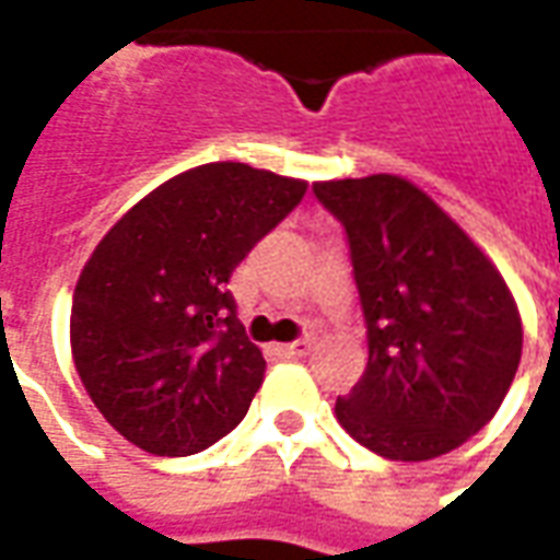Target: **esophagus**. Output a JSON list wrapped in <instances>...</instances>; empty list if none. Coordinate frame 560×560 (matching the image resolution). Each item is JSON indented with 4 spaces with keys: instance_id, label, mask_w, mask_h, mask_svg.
I'll use <instances>...</instances> for the list:
<instances>
[{
    "instance_id": "obj_1",
    "label": "esophagus",
    "mask_w": 560,
    "mask_h": 560,
    "mask_svg": "<svg viewBox=\"0 0 560 560\" xmlns=\"http://www.w3.org/2000/svg\"><path fill=\"white\" fill-rule=\"evenodd\" d=\"M269 351L281 357V360H296V357H305V353L312 351V339H296L291 345H272Z\"/></svg>"
}]
</instances>
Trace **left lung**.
<instances>
[{
  "mask_svg": "<svg viewBox=\"0 0 560 560\" xmlns=\"http://www.w3.org/2000/svg\"><path fill=\"white\" fill-rule=\"evenodd\" d=\"M345 228L369 365L336 417L396 462L444 456L501 408L522 360V320L468 233L401 176L312 185Z\"/></svg>",
  "mask_w": 560,
  "mask_h": 560,
  "instance_id": "left-lung-1",
  "label": "left lung"
}]
</instances>
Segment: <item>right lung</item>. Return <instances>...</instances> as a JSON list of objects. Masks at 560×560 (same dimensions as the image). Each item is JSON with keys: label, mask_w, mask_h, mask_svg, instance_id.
Segmentation results:
<instances>
[{"label": "right lung", "mask_w": 560, "mask_h": 560, "mask_svg": "<svg viewBox=\"0 0 560 560\" xmlns=\"http://www.w3.org/2000/svg\"><path fill=\"white\" fill-rule=\"evenodd\" d=\"M305 188L240 161L200 164L159 185L95 245L74 288L71 353L126 441L152 456H191L243 422L267 360L228 281Z\"/></svg>", "instance_id": "add662e5"}]
</instances>
